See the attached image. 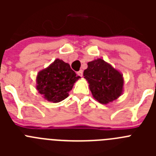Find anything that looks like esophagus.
Here are the masks:
<instances>
[{
	"instance_id": "34e87169",
	"label": "esophagus",
	"mask_w": 156,
	"mask_h": 156,
	"mask_svg": "<svg viewBox=\"0 0 156 156\" xmlns=\"http://www.w3.org/2000/svg\"><path fill=\"white\" fill-rule=\"evenodd\" d=\"M77 74H78L80 76H83V70H80L79 72H77Z\"/></svg>"
}]
</instances>
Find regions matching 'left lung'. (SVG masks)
<instances>
[{"mask_svg":"<svg viewBox=\"0 0 156 156\" xmlns=\"http://www.w3.org/2000/svg\"><path fill=\"white\" fill-rule=\"evenodd\" d=\"M87 66L83 76L89 83L90 91L96 100L108 104L120 96L123 79L119 72L101 58L88 62Z\"/></svg>","mask_w":156,"mask_h":156,"instance_id":"left-lung-1","label":"left lung"}]
</instances>
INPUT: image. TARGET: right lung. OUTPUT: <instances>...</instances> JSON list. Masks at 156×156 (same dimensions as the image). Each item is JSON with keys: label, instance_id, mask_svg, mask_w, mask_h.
I'll use <instances>...</instances> for the list:
<instances>
[{"label": "right lung", "instance_id": "1", "mask_svg": "<svg viewBox=\"0 0 156 156\" xmlns=\"http://www.w3.org/2000/svg\"><path fill=\"white\" fill-rule=\"evenodd\" d=\"M79 78L68 63L56 59L49 67L40 72L37 77V88L48 101L59 102L68 97Z\"/></svg>", "mask_w": 156, "mask_h": 156}]
</instances>
